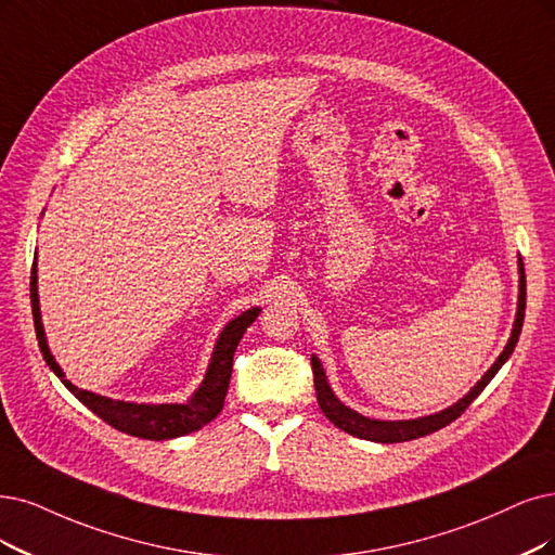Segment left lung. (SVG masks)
Instances as JSON below:
<instances>
[{"label":"left lung","mask_w":555,"mask_h":555,"mask_svg":"<svg viewBox=\"0 0 555 555\" xmlns=\"http://www.w3.org/2000/svg\"><path fill=\"white\" fill-rule=\"evenodd\" d=\"M524 313H526V272H524V262H519V306H517V320H515V330H512V336L505 345V350L501 352V357L496 359V363L489 367L485 373V377L470 388V391L453 406L443 409V412L435 414V416H425V418H416V421H373L365 418L352 409H347L334 393L330 384H326V375L322 371V365L318 361V357H311V365H313V382H315V396H318V404L322 409V414L330 418L336 427L345 429L347 435H354L359 439H367V441H377V443H400V441H412L425 435H433L437 429L446 427L448 423H453L455 418H460L468 404L474 402L482 388L494 379V375L501 371V365L509 359V354L515 352V345L519 340L521 326H524Z\"/></svg>","instance_id":"left-lung-1"}]
</instances>
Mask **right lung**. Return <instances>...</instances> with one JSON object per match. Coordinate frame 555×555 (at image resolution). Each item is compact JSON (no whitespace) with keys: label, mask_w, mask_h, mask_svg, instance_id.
<instances>
[{"label":"right lung","mask_w":555,"mask_h":555,"mask_svg":"<svg viewBox=\"0 0 555 555\" xmlns=\"http://www.w3.org/2000/svg\"><path fill=\"white\" fill-rule=\"evenodd\" d=\"M29 285H31V313H34L38 347H40V352H43L46 363L54 371V375L64 382L68 391L81 404H87L98 418L116 427L118 433H126V435L139 437V439H151V441L176 439L182 435L196 433V429H201L205 423L217 418V414L223 406L225 391H229V384H231L233 354L237 350V343L244 336L246 326H249L260 313V309H249V311H244L240 318H235L233 322H229V326L221 332V336L215 345L208 373H205L201 388L188 404H132V402L109 400V398H102V396H95L89 391H81V388L73 386L66 379L64 371H61L59 363L50 354V347H48L46 332H43V322H40L38 291H36V262H34Z\"/></svg>","instance_id":"add662e5"}]
</instances>
